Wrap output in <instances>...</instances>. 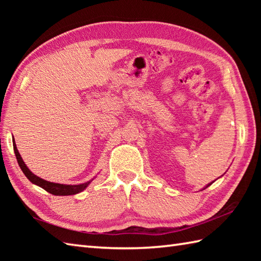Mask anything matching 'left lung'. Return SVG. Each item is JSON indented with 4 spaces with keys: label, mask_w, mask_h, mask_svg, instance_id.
Returning <instances> with one entry per match:
<instances>
[{
    "label": "left lung",
    "mask_w": 261,
    "mask_h": 261,
    "mask_svg": "<svg viewBox=\"0 0 261 261\" xmlns=\"http://www.w3.org/2000/svg\"><path fill=\"white\" fill-rule=\"evenodd\" d=\"M212 182H213V181H212ZM212 182H211V184H212ZM211 184H208V185H206V187H208V186H210V185H211ZM206 187H205V188H206Z\"/></svg>",
    "instance_id": "8db88e82"
}]
</instances>
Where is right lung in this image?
I'll return each mask as SVG.
<instances>
[{"label": "right lung", "instance_id": "1", "mask_svg": "<svg viewBox=\"0 0 261 261\" xmlns=\"http://www.w3.org/2000/svg\"><path fill=\"white\" fill-rule=\"evenodd\" d=\"M13 149H14V153L16 160H18V164L20 166L21 170L23 171V174L25 175V177L29 179L32 184H35L39 187L43 188V190L47 191L48 193L53 194V195H57V196H66V195H74V194L81 193L85 190V188L91 184V181L93 180H88L86 182H83V184H79V185H65V184H58V182H51L40 178L37 175H35L33 173H31V170L27 167V165L24 164L23 159L20 156V153L18 151V148H16L15 141L13 139Z\"/></svg>", "mask_w": 261, "mask_h": 261}]
</instances>
